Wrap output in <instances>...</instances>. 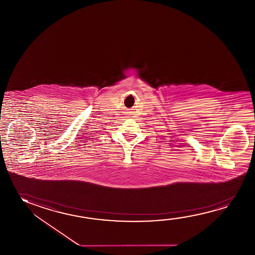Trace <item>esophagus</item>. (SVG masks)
I'll use <instances>...</instances> for the list:
<instances>
[{
    "instance_id": "obj_1",
    "label": "esophagus",
    "mask_w": 255,
    "mask_h": 255,
    "mask_svg": "<svg viewBox=\"0 0 255 255\" xmlns=\"http://www.w3.org/2000/svg\"><path fill=\"white\" fill-rule=\"evenodd\" d=\"M127 113H129V112H127ZM128 115H129V114H128Z\"/></svg>"
}]
</instances>
